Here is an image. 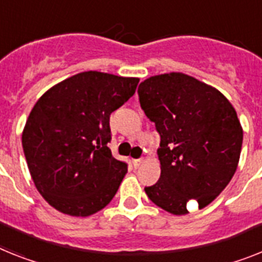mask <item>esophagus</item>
Listing matches in <instances>:
<instances>
[{"instance_id": "1", "label": "esophagus", "mask_w": 262, "mask_h": 262, "mask_svg": "<svg viewBox=\"0 0 262 262\" xmlns=\"http://www.w3.org/2000/svg\"><path fill=\"white\" fill-rule=\"evenodd\" d=\"M141 162H142L141 158H137V160H133V161H132V164H133V168L137 169L138 166H140V165H141Z\"/></svg>"}]
</instances>
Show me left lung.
Wrapping results in <instances>:
<instances>
[{
    "instance_id": "8db88e82",
    "label": "left lung",
    "mask_w": 262,
    "mask_h": 262,
    "mask_svg": "<svg viewBox=\"0 0 262 262\" xmlns=\"http://www.w3.org/2000/svg\"><path fill=\"white\" fill-rule=\"evenodd\" d=\"M145 116L160 135L161 176L145 193L172 214H186L193 201L209 205L236 172L243 127L223 93L184 73L150 77L138 86Z\"/></svg>"
}]
</instances>
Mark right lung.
Listing matches in <instances>:
<instances>
[{
    "mask_svg": "<svg viewBox=\"0 0 262 262\" xmlns=\"http://www.w3.org/2000/svg\"><path fill=\"white\" fill-rule=\"evenodd\" d=\"M138 78L83 72L50 88L26 121L23 148L37 190L76 217L112 201L127 164L112 156L111 114L135 94Z\"/></svg>",
    "mask_w": 262,
    "mask_h": 262,
    "instance_id": "add662e5",
    "label": "right lung"
}]
</instances>
